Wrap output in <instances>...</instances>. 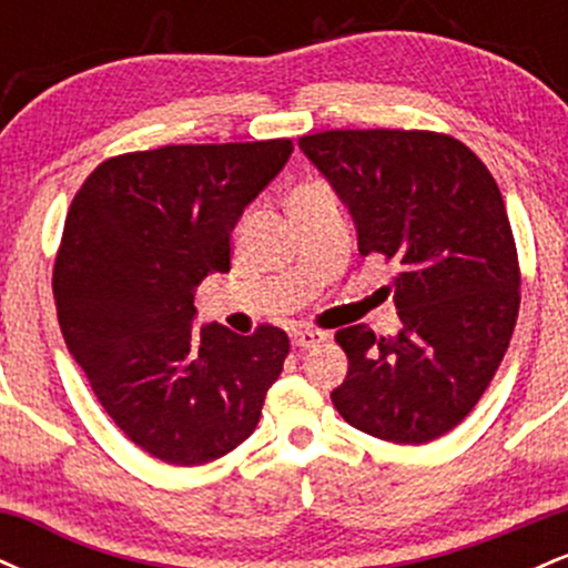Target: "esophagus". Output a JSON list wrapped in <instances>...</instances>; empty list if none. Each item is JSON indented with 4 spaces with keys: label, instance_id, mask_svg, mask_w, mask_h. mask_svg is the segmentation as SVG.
I'll return each mask as SVG.
<instances>
[{
    "label": "esophagus",
    "instance_id": "esophagus-1",
    "mask_svg": "<svg viewBox=\"0 0 568 568\" xmlns=\"http://www.w3.org/2000/svg\"><path fill=\"white\" fill-rule=\"evenodd\" d=\"M328 334L325 331H315V328H296L291 334V344L296 349H312L317 347V344H323Z\"/></svg>",
    "mask_w": 568,
    "mask_h": 568
}]
</instances>
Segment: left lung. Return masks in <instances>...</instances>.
Masks as SVG:
<instances>
[{
    "label": "left lung",
    "instance_id": "1",
    "mask_svg": "<svg viewBox=\"0 0 568 568\" xmlns=\"http://www.w3.org/2000/svg\"><path fill=\"white\" fill-rule=\"evenodd\" d=\"M298 149L349 211L361 256L397 264L400 331H338L349 371L331 400L374 438H440L486 393L518 317V253L497 181L465 143L427 130H325Z\"/></svg>",
    "mask_w": 568,
    "mask_h": 568
}]
</instances>
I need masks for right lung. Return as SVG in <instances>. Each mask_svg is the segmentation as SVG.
I'll list each match as a JSON object with an SVG mask.
<instances>
[{"label":"right lung","mask_w":568,"mask_h":568,"mask_svg":"<svg viewBox=\"0 0 568 568\" xmlns=\"http://www.w3.org/2000/svg\"><path fill=\"white\" fill-rule=\"evenodd\" d=\"M291 152L277 139L122 154L71 202L53 272L61 334L114 425L168 465L237 448L283 371L285 331L194 328V291L230 272L234 226Z\"/></svg>","instance_id":"obj_1"}]
</instances>
